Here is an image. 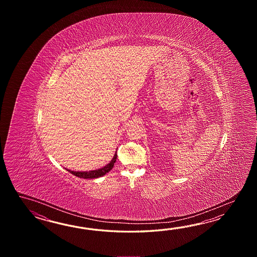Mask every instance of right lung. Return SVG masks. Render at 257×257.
<instances>
[{
    "label": "right lung",
    "instance_id": "add662e5",
    "mask_svg": "<svg viewBox=\"0 0 257 257\" xmlns=\"http://www.w3.org/2000/svg\"><path fill=\"white\" fill-rule=\"evenodd\" d=\"M116 157H117V154L115 153L114 157L111 160L109 164H106L103 168H100V169L89 171V172H76V171H71V170L69 169H67V171L70 172L72 175L80 177V178H84V179L98 178V177H101V176H103L105 174H107L110 170L114 167V164H115V161H116Z\"/></svg>",
    "mask_w": 257,
    "mask_h": 257
}]
</instances>
